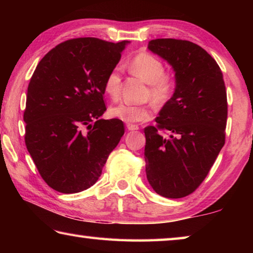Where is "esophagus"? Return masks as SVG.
Instances as JSON below:
<instances>
[{"label":"esophagus","instance_id":"34e87169","mask_svg":"<svg viewBox=\"0 0 253 253\" xmlns=\"http://www.w3.org/2000/svg\"><path fill=\"white\" fill-rule=\"evenodd\" d=\"M126 127L128 130H138V128H139L137 125H134V124H127Z\"/></svg>","mask_w":253,"mask_h":253}]
</instances>
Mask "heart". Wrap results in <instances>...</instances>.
I'll list each match as a JSON object with an SVG mask.
<instances>
[{"mask_svg":"<svg viewBox=\"0 0 253 253\" xmlns=\"http://www.w3.org/2000/svg\"><path fill=\"white\" fill-rule=\"evenodd\" d=\"M127 68L131 75L148 84L146 96L152 97V99L156 104L163 106L172 100L177 87L176 77L170 72H165V65L160 58L146 52V51H142V52L135 54L128 61ZM104 89L107 95L114 100H116L121 95L122 77L117 68L107 75L104 83ZM153 111L154 105L152 102L144 105L119 102V104L110 107L109 114L111 117L117 118L122 122L136 124L151 119Z\"/></svg>","mask_w":253,"mask_h":253,"instance_id":"obj_1","label":"heart"}]
</instances>
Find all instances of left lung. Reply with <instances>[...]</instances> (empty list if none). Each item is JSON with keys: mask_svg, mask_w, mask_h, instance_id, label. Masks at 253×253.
Segmentation results:
<instances>
[{"mask_svg": "<svg viewBox=\"0 0 253 253\" xmlns=\"http://www.w3.org/2000/svg\"><path fill=\"white\" fill-rule=\"evenodd\" d=\"M148 49L173 67L177 87L156 125L144 129L146 175L157 194L181 199L201 185L225 143L223 75L215 60L191 41L155 39ZM164 130L169 137H162Z\"/></svg>", "mask_w": 253, "mask_h": 253, "instance_id": "left-lung-1", "label": "left lung"}]
</instances>
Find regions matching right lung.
<instances>
[{
	"label": "right lung",
	"instance_id": "1",
	"mask_svg": "<svg viewBox=\"0 0 253 253\" xmlns=\"http://www.w3.org/2000/svg\"><path fill=\"white\" fill-rule=\"evenodd\" d=\"M128 41L67 40L50 50L30 80L23 114L24 140L43 181L71 194L97 182L125 132L106 111L104 83Z\"/></svg>",
	"mask_w": 253,
	"mask_h": 253
}]
</instances>
